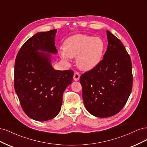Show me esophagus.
<instances>
[{"instance_id": "34e87169", "label": "esophagus", "mask_w": 147, "mask_h": 147, "mask_svg": "<svg viewBox=\"0 0 147 147\" xmlns=\"http://www.w3.org/2000/svg\"><path fill=\"white\" fill-rule=\"evenodd\" d=\"M80 77V75L77 72H75L74 75V80L75 81H78L79 80Z\"/></svg>"}]
</instances>
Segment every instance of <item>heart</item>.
Returning a JSON list of instances; mask_svg holds the SVG:
<instances>
[{"label": "heart", "instance_id": "b5f03b06", "mask_svg": "<svg viewBox=\"0 0 147 147\" xmlns=\"http://www.w3.org/2000/svg\"><path fill=\"white\" fill-rule=\"evenodd\" d=\"M105 48V42L99 37L77 34L65 40L64 50H60L59 55L64 61L77 57L76 63L79 69L89 71L100 63Z\"/></svg>", "mask_w": 147, "mask_h": 147}]
</instances>
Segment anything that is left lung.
<instances>
[{
  "label": "left lung",
  "mask_w": 147,
  "mask_h": 147,
  "mask_svg": "<svg viewBox=\"0 0 147 147\" xmlns=\"http://www.w3.org/2000/svg\"><path fill=\"white\" fill-rule=\"evenodd\" d=\"M108 47L95 68L82 75L83 100L89 113L107 118L120 112L132 88L131 57L121 42L107 30Z\"/></svg>",
  "instance_id": "obj_1"
}]
</instances>
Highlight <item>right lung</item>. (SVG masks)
<instances>
[{
  "label": "right lung",
  "mask_w": 147,
  "mask_h": 147,
  "mask_svg": "<svg viewBox=\"0 0 147 147\" xmlns=\"http://www.w3.org/2000/svg\"><path fill=\"white\" fill-rule=\"evenodd\" d=\"M56 29L35 34L21 47L16 57L14 86L22 109L38 121L55 118L60 112L63 95L71 84L72 70H55L51 55L56 54Z\"/></svg>",
  "instance_id": "obj_1"
}]
</instances>
